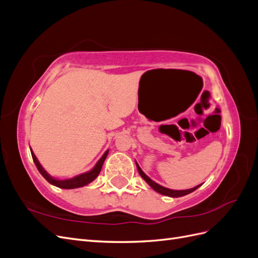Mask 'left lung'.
<instances>
[{
    "label": "left lung",
    "mask_w": 258,
    "mask_h": 258,
    "mask_svg": "<svg viewBox=\"0 0 258 258\" xmlns=\"http://www.w3.org/2000/svg\"><path fill=\"white\" fill-rule=\"evenodd\" d=\"M136 163H137V168H138L139 173H140V175H141V176L143 177L144 181H145L148 185H150L154 190H156V191L159 192V194H161V195H165V196H168V197H173V198L182 197V196H185V195H188V194L192 192L194 190H196V189L198 188V187H200V186H201V184H200V185H198V186H196V187H192V188H190V189H184V190H173V189L167 188V187H163V186H161V185L157 184L156 182H154L152 178L148 177V176L143 172L142 169L140 168V166L138 165V162H136Z\"/></svg>",
    "instance_id": "8db88e82"
}]
</instances>
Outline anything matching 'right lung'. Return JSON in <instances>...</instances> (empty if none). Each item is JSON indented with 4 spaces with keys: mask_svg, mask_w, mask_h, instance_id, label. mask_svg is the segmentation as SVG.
<instances>
[{
    "mask_svg": "<svg viewBox=\"0 0 258 258\" xmlns=\"http://www.w3.org/2000/svg\"><path fill=\"white\" fill-rule=\"evenodd\" d=\"M108 154V150L103 154L102 157L99 159V161L96 163V166L93 167L88 172L82 173L77 176H74L72 178H68V179H57L52 176H50L47 172H46L45 169L42 167V165L40 163V161L37 160L36 156L34 155V153L31 150V155H32L33 161L35 163V166L37 168V170L40 171V173L43 175V177L47 181L48 183H50L53 186H57L59 188H64V189H73V188H79V187H83L85 185H87L89 183H91L93 179H95L99 173L101 169H102L103 162L106 158V156Z\"/></svg>",
    "mask_w": 258,
    "mask_h": 258,
    "instance_id": "add662e5",
    "label": "right lung"
}]
</instances>
